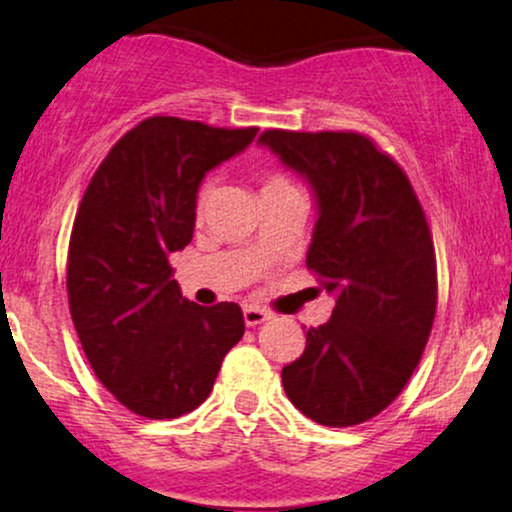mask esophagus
I'll return each mask as SVG.
<instances>
[{"label":"esophagus","instance_id":"1","mask_svg":"<svg viewBox=\"0 0 512 512\" xmlns=\"http://www.w3.org/2000/svg\"><path fill=\"white\" fill-rule=\"evenodd\" d=\"M243 317H245V325L255 327V325H262L264 320H269V317H272V313H269V310L260 308V305H245Z\"/></svg>","mask_w":512,"mask_h":512}]
</instances>
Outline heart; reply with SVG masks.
<instances>
[{"label":"heart","instance_id":"obj_1","mask_svg":"<svg viewBox=\"0 0 512 512\" xmlns=\"http://www.w3.org/2000/svg\"><path fill=\"white\" fill-rule=\"evenodd\" d=\"M286 187H293V182L286 178V175L272 173L267 178V182H264V190L262 192H267V190H286ZM209 190H211V182L204 180L202 187H199V192H197V209L204 207V202H207V197H209Z\"/></svg>","mask_w":512,"mask_h":512}]
</instances>
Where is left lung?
Returning <instances> with one entry per match:
<instances>
[{
    "label": "left lung",
    "mask_w": 512,
    "mask_h": 512,
    "mask_svg": "<svg viewBox=\"0 0 512 512\" xmlns=\"http://www.w3.org/2000/svg\"><path fill=\"white\" fill-rule=\"evenodd\" d=\"M260 142L313 185L320 216L305 264L337 296L281 383L317 424H363L409 383L436 317L424 207L402 166L366 134L267 129Z\"/></svg>",
    "instance_id": "1"
}]
</instances>
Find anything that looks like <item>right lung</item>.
<instances>
[{
	"label": "right lung",
	"instance_id": "1",
	"mask_svg": "<svg viewBox=\"0 0 512 512\" xmlns=\"http://www.w3.org/2000/svg\"><path fill=\"white\" fill-rule=\"evenodd\" d=\"M257 127L154 115L93 173L67 252L76 334L98 380L144 419H178L209 397L245 332L238 303L182 298L168 257L190 245L207 170L243 151Z\"/></svg>",
	"mask_w": 512,
	"mask_h": 512
}]
</instances>
